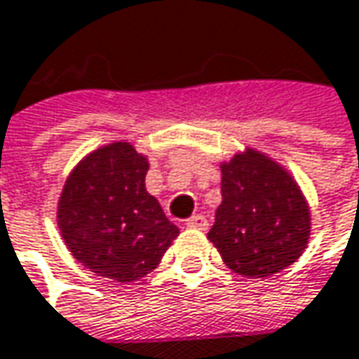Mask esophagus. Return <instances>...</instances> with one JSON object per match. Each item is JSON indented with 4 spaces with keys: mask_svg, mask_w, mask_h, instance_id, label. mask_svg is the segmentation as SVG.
Segmentation results:
<instances>
[{
    "mask_svg": "<svg viewBox=\"0 0 359 359\" xmlns=\"http://www.w3.org/2000/svg\"><path fill=\"white\" fill-rule=\"evenodd\" d=\"M187 227H195V229H207V219L203 217V215H193V217H189L187 222H184Z\"/></svg>",
    "mask_w": 359,
    "mask_h": 359,
    "instance_id": "34e87169",
    "label": "esophagus"
}]
</instances>
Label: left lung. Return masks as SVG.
<instances>
[{"label":"left lung","instance_id":"1","mask_svg":"<svg viewBox=\"0 0 359 359\" xmlns=\"http://www.w3.org/2000/svg\"><path fill=\"white\" fill-rule=\"evenodd\" d=\"M222 168V205L207 233L222 260L248 278L297 262L311 238V209L283 164L245 148Z\"/></svg>","mask_w":359,"mask_h":359}]
</instances>
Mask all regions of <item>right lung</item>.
I'll list each match as a JSON object with an SVG mask.
<instances>
[{"label":"right lung","mask_w":359,"mask_h":359,"mask_svg":"<svg viewBox=\"0 0 359 359\" xmlns=\"http://www.w3.org/2000/svg\"><path fill=\"white\" fill-rule=\"evenodd\" d=\"M150 164L130 142L89 152L65 180L56 223L74 258L97 276L136 283L179 236L146 191Z\"/></svg>","instance_id":"right-lung-1"}]
</instances>
